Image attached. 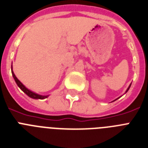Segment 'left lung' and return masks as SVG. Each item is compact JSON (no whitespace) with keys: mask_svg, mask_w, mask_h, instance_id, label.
I'll use <instances>...</instances> for the list:
<instances>
[{"mask_svg":"<svg viewBox=\"0 0 148 148\" xmlns=\"http://www.w3.org/2000/svg\"><path fill=\"white\" fill-rule=\"evenodd\" d=\"M130 86H131V84H130V86H129V87H128V89H126V92H128V90H129V89H130ZM116 100H114V101H116Z\"/></svg>","mask_w":148,"mask_h":148,"instance_id":"left-lung-1","label":"left lung"}]
</instances>
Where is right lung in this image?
I'll list each match as a JSON object with an SVG mask.
<instances>
[{
	"label": "right lung",
	"instance_id": "add662e5",
	"mask_svg": "<svg viewBox=\"0 0 148 148\" xmlns=\"http://www.w3.org/2000/svg\"><path fill=\"white\" fill-rule=\"evenodd\" d=\"M11 71H12V74H13V78H14L15 81H16V83L17 86H18V87L20 88L21 89H22V91L24 92L25 93L26 95H28L30 98H32V99H46V98L48 97V95H39V94H37V93L31 91V90H29L28 89H27V88L23 84L21 83L19 80H18V78L16 77V75L14 74V73H13V67L11 66Z\"/></svg>",
	"mask_w": 148,
	"mask_h": 148
}]
</instances>
